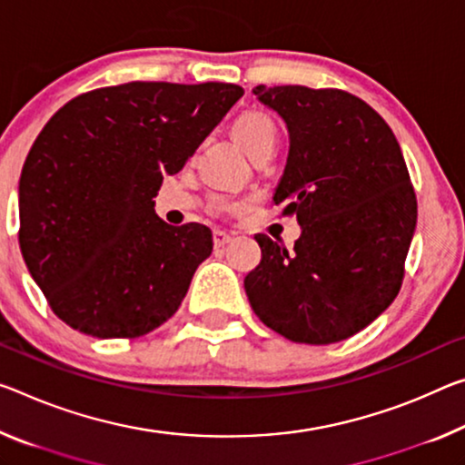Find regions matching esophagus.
<instances>
[{
	"mask_svg": "<svg viewBox=\"0 0 465 465\" xmlns=\"http://www.w3.org/2000/svg\"><path fill=\"white\" fill-rule=\"evenodd\" d=\"M232 242V235L221 232V230H215L213 232V244H215V248H223L225 244H230Z\"/></svg>",
	"mask_w": 465,
	"mask_h": 465,
	"instance_id": "esophagus-1",
	"label": "esophagus"
}]
</instances>
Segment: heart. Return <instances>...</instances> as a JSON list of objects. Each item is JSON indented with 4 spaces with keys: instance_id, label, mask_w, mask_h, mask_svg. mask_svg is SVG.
I'll return each mask as SVG.
<instances>
[{
    "instance_id": "b5f03b06",
    "label": "heart",
    "mask_w": 465,
    "mask_h": 465,
    "mask_svg": "<svg viewBox=\"0 0 465 465\" xmlns=\"http://www.w3.org/2000/svg\"><path fill=\"white\" fill-rule=\"evenodd\" d=\"M233 136L242 144V149L252 157V154L264 149H275L277 124L264 112H246L233 122ZM238 206H242V203L227 194H221L213 201V211L215 213H230Z\"/></svg>"
}]
</instances>
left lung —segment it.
Segmentation results:
<instances>
[{"label":"left lung","instance_id":"1","mask_svg":"<svg viewBox=\"0 0 465 465\" xmlns=\"http://www.w3.org/2000/svg\"><path fill=\"white\" fill-rule=\"evenodd\" d=\"M282 115L290 153L272 201L302 227L292 252L254 235L262 259L244 279L269 329L296 343L356 335L403 282L418 203L400 143L362 99L300 84L252 91Z\"/></svg>","mask_w":465,"mask_h":465}]
</instances>
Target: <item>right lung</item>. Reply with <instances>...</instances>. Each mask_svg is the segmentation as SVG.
<instances>
[{
  "label": "right lung",
  "mask_w": 465,
  "mask_h": 465,
  "mask_svg": "<svg viewBox=\"0 0 465 465\" xmlns=\"http://www.w3.org/2000/svg\"><path fill=\"white\" fill-rule=\"evenodd\" d=\"M244 88L126 83L65 103L20 173V252L51 311L80 333L134 339L178 311L213 252L206 225H167L154 201Z\"/></svg>",
  "instance_id": "add662e5"
}]
</instances>
